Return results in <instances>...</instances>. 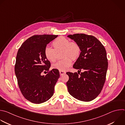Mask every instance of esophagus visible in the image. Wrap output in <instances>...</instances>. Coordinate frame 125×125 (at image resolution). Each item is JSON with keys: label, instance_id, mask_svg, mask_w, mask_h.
<instances>
[{"label": "esophagus", "instance_id": "1", "mask_svg": "<svg viewBox=\"0 0 125 125\" xmlns=\"http://www.w3.org/2000/svg\"><path fill=\"white\" fill-rule=\"evenodd\" d=\"M59 73L60 75H64L66 73V72L65 71H59Z\"/></svg>", "mask_w": 125, "mask_h": 125}]
</instances>
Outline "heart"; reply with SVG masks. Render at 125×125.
<instances>
[{"label":"heart","mask_w":125,"mask_h":125,"mask_svg":"<svg viewBox=\"0 0 125 125\" xmlns=\"http://www.w3.org/2000/svg\"><path fill=\"white\" fill-rule=\"evenodd\" d=\"M54 49L47 46L44 50V55L47 59L54 62L57 59V52L63 50L62 57L60 60L52 65V68L59 71L67 70L72 64V60L77 58L80 53L79 45L75 41L70 40L64 37L60 36L56 38L52 43Z\"/></svg>","instance_id":"1"}]
</instances>
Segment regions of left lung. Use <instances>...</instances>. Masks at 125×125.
I'll return each instance as SVG.
<instances>
[{
	"instance_id": "1",
	"label": "left lung",
	"mask_w": 125,
	"mask_h": 125,
	"mask_svg": "<svg viewBox=\"0 0 125 125\" xmlns=\"http://www.w3.org/2000/svg\"><path fill=\"white\" fill-rule=\"evenodd\" d=\"M80 46L81 52L73 65L77 72L66 73L69 79L66 84L69 94L81 101L90 102L101 92L108 67L106 52L101 42L92 35H69ZM81 69L84 72L80 73Z\"/></svg>"
}]
</instances>
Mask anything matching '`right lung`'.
Instances as JSON below:
<instances>
[{
  "label": "right lung",
  "instance_id": "add662e5",
  "mask_svg": "<svg viewBox=\"0 0 125 125\" xmlns=\"http://www.w3.org/2000/svg\"><path fill=\"white\" fill-rule=\"evenodd\" d=\"M58 35H36L27 39L19 48L15 72L19 88L23 97L36 104L44 103L53 95L60 74L53 69L50 71V62L44 55L47 45ZM47 72L46 75L42 72Z\"/></svg>",
  "mask_w": 125,
  "mask_h": 125
}]
</instances>
